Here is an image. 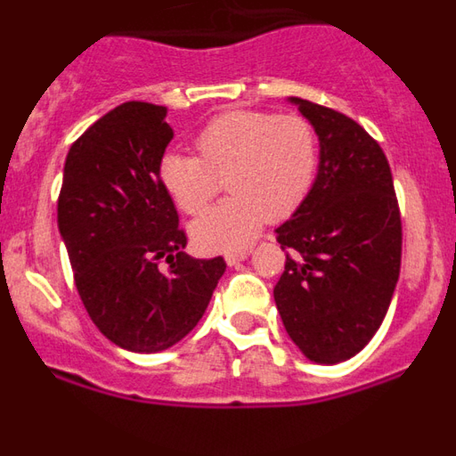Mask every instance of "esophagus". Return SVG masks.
Returning <instances> with one entry per match:
<instances>
[{"mask_svg":"<svg viewBox=\"0 0 456 456\" xmlns=\"http://www.w3.org/2000/svg\"><path fill=\"white\" fill-rule=\"evenodd\" d=\"M248 256H251V251H248V248H240V251H228V253H225V263L231 265V267H235V265H240L241 260H247Z\"/></svg>","mask_w":456,"mask_h":456,"instance_id":"1","label":"esophagus"}]
</instances>
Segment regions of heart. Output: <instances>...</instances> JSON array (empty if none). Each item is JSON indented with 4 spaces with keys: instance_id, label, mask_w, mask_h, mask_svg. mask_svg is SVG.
I'll return each instance as SVG.
<instances>
[{
    "instance_id": "obj_1",
    "label": "heart",
    "mask_w": 456,
    "mask_h": 456,
    "mask_svg": "<svg viewBox=\"0 0 456 456\" xmlns=\"http://www.w3.org/2000/svg\"><path fill=\"white\" fill-rule=\"evenodd\" d=\"M199 157L167 151L157 175L164 191L187 215H199L228 175L216 208L191 221L189 235L200 251L247 247L267 219H285L304 203L317 173L315 127L301 116L231 111L196 136Z\"/></svg>"
}]
</instances>
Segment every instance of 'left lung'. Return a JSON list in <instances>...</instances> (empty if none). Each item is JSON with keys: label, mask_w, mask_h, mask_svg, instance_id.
Returning a JSON list of instances; mask_svg holds the SVG:
<instances>
[{"label": "left lung", "mask_w": 456, "mask_h": 456, "mask_svg": "<svg viewBox=\"0 0 456 456\" xmlns=\"http://www.w3.org/2000/svg\"><path fill=\"white\" fill-rule=\"evenodd\" d=\"M315 127L320 164L304 203L276 228L285 272L273 301L308 361L336 365L372 340L400 278L402 219L388 159L340 111L288 98Z\"/></svg>", "instance_id": "left-lung-1"}]
</instances>
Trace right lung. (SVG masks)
<instances>
[{
  "mask_svg": "<svg viewBox=\"0 0 456 456\" xmlns=\"http://www.w3.org/2000/svg\"><path fill=\"white\" fill-rule=\"evenodd\" d=\"M167 107L125 102L79 136L63 167L56 224L93 324L134 354L178 345L208 310L224 257L187 256L157 175L173 139Z\"/></svg>",
  "mask_w": 456,
  "mask_h": 456,
  "instance_id": "add662e5",
  "label": "right lung"
}]
</instances>
